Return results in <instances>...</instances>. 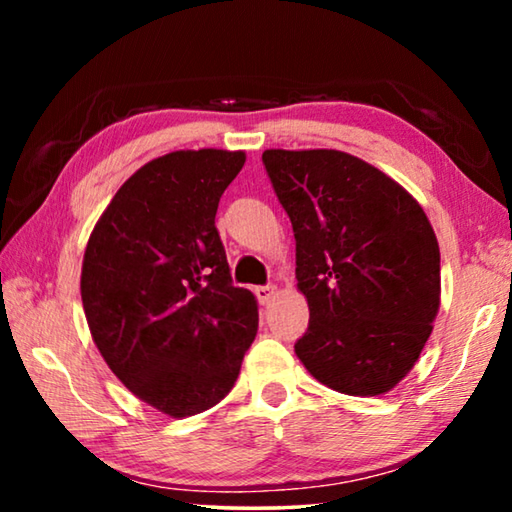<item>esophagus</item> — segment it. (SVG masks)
<instances>
[{"mask_svg": "<svg viewBox=\"0 0 512 512\" xmlns=\"http://www.w3.org/2000/svg\"><path fill=\"white\" fill-rule=\"evenodd\" d=\"M277 289L273 287V284H268V287H257L255 289V296L259 300V305H271V300L275 298Z\"/></svg>", "mask_w": 512, "mask_h": 512, "instance_id": "esophagus-1", "label": "esophagus"}]
</instances>
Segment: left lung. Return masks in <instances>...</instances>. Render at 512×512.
I'll return each mask as SVG.
<instances>
[{"label": "left lung", "mask_w": 512, "mask_h": 512, "mask_svg": "<svg viewBox=\"0 0 512 512\" xmlns=\"http://www.w3.org/2000/svg\"><path fill=\"white\" fill-rule=\"evenodd\" d=\"M264 167L296 237L309 375L357 397L409 375L440 307V248L420 203L372 164L334 149H268Z\"/></svg>", "instance_id": "obj_1"}]
</instances>
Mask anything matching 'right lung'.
Listing matches in <instances>:
<instances>
[{
  "label": "right lung",
  "mask_w": 512,
  "mask_h": 512,
  "mask_svg": "<svg viewBox=\"0 0 512 512\" xmlns=\"http://www.w3.org/2000/svg\"><path fill=\"white\" fill-rule=\"evenodd\" d=\"M244 151H173L137 169L99 216L81 300L103 361L135 397L189 418L232 391L257 300L232 287L216 207Z\"/></svg>",
  "instance_id": "add662e5"
}]
</instances>
